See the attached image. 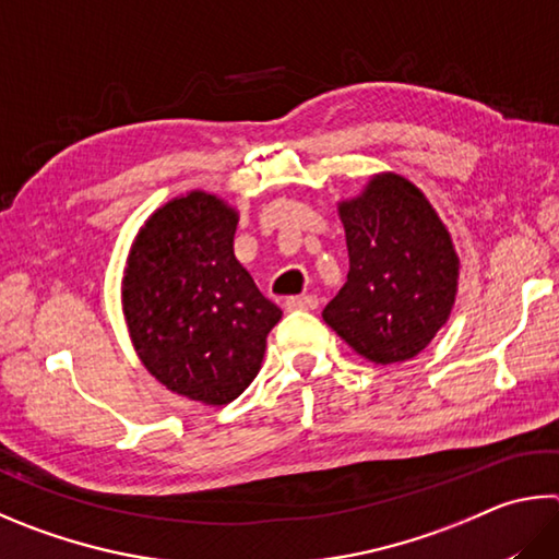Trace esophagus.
<instances>
[{"label":"esophagus","instance_id":"34e87169","mask_svg":"<svg viewBox=\"0 0 559 559\" xmlns=\"http://www.w3.org/2000/svg\"><path fill=\"white\" fill-rule=\"evenodd\" d=\"M288 310H314L318 308V298L314 296H296V298H286L283 302Z\"/></svg>","mask_w":559,"mask_h":559}]
</instances>
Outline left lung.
<instances>
[{
    "instance_id": "1",
    "label": "left lung",
    "mask_w": 559,
    "mask_h": 559,
    "mask_svg": "<svg viewBox=\"0 0 559 559\" xmlns=\"http://www.w3.org/2000/svg\"><path fill=\"white\" fill-rule=\"evenodd\" d=\"M349 251L347 283L322 320L373 364H401L428 347L460 288L452 235L425 192L401 174H373L337 202Z\"/></svg>"
}]
</instances>
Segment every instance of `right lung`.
Returning a JSON list of instances; mask_svg holds the SVG:
<instances>
[{
    "label": "right lung",
    "instance_id": "right-lung-1",
    "mask_svg": "<svg viewBox=\"0 0 559 559\" xmlns=\"http://www.w3.org/2000/svg\"><path fill=\"white\" fill-rule=\"evenodd\" d=\"M239 210L190 190L148 215L131 241L121 310L136 357L168 391L227 405L261 369L281 320L235 257Z\"/></svg>",
    "mask_w": 559,
    "mask_h": 559
}]
</instances>
